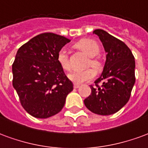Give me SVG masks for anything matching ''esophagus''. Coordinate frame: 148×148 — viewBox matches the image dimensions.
<instances>
[{
    "label": "esophagus",
    "mask_w": 148,
    "mask_h": 148,
    "mask_svg": "<svg viewBox=\"0 0 148 148\" xmlns=\"http://www.w3.org/2000/svg\"><path fill=\"white\" fill-rule=\"evenodd\" d=\"M80 87V85H78V84H74V88H78Z\"/></svg>",
    "instance_id": "34e87169"
}]
</instances>
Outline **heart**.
Masks as SVG:
<instances>
[{
  "label": "heart",
  "mask_w": 148,
  "mask_h": 148,
  "mask_svg": "<svg viewBox=\"0 0 148 148\" xmlns=\"http://www.w3.org/2000/svg\"><path fill=\"white\" fill-rule=\"evenodd\" d=\"M77 46L81 49H82L85 53H87L91 57L96 56L99 52V45L92 40L85 39V40H81L79 43L77 44ZM57 61L61 66V67L66 71H69L71 69L67 50L64 47L60 49V51L58 52ZM89 64H91L97 71L101 67L100 62L95 58H92ZM95 69L89 67V68L82 70V71H72L68 74V78L75 84H82L85 82H88L96 77V71H95Z\"/></svg>",
  "instance_id": "heart-1"
}]
</instances>
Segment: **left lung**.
I'll return each mask as SVG.
<instances>
[{"instance_id":"left-lung-1","label":"left lung","mask_w":148,"mask_h":148,"mask_svg":"<svg viewBox=\"0 0 148 148\" xmlns=\"http://www.w3.org/2000/svg\"><path fill=\"white\" fill-rule=\"evenodd\" d=\"M107 52L100 77L90 85L92 93L84 100L92 113L110 115L126 104L135 84V60L126 45L105 30L95 29ZM103 82L99 86V83Z\"/></svg>"}]
</instances>
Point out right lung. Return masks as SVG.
Here are the masks:
<instances>
[{"instance_id": "obj_1", "label": "right lung", "mask_w": 148, "mask_h": 148, "mask_svg": "<svg viewBox=\"0 0 148 148\" xmlns=\"http://www.w3.org/2000/svg\"><path fill=\"white\" fill-rule=\"evenodd\" d=\"M63 36L44 33L18 49L12 64V85L27 113L38 119L56 114L73 90V83L57 61L60 49L70 42Z\"/></svg>"}]
</instances>
